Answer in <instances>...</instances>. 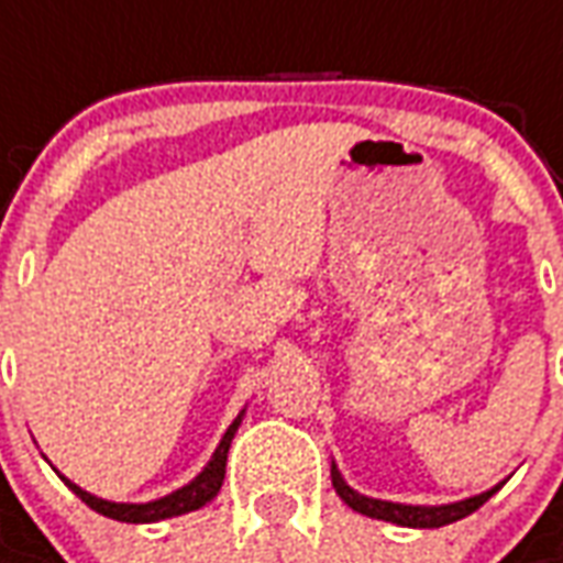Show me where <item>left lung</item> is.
I'll list each match as a JSON object with an SVG mask.
<instances>
[{
    "label": "left lung",
    "instance_id": "obj_1",
    "mask_svg": "<svg viewBox=\"0 0 563 563\" xmlns=\"http://www.w3.org/2000/svg\"><path fill=\"white\" fill-rule=\"evenodd\" d=\"M331 483H334V492L341 495V500L346 507H353L355 512H362L367 519H383L391 521V525H401V528H443V525H452V521L471 516L476 509L483 507L488 497L500 492V485H492L488 492H479V495L464 497V500H455V504H437V507H424V504H395V500H379V497H367L362 492H355L353 485H346V479L338 471V464L331 461Z\"/></svg>",
    "mask_w": 563,
    "mask_h": 563
}]
</instances>
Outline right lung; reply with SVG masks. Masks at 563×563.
Instances as JSON below:
<instances>
[{
  "label": "right lung",
  "instance_id": "add662e5",
  "mask_svg": "<svg viewBox=\"0 0 563 563\" xmlns=\"http://www.w3.org/2000/svg\"><path fill=\"white\" fill-rule=\"evenodd\" d=\"M246 407L241 413L234 416V422L225 428V434H222L220 446L213 449V455L210 461L201 467L196 479H189L186 485H180L177 492L165 497H156V500H147V504H117V500H104V497L90 495L87 488H80L75 485L68 476L59 473V479L75 492V495L87 504L96 512H102L108 519L117 521H129V525H150V521H162V519H172V516H184V512H192V509H201L208 500L217 497V492L222 488V479H225V459H229V446H232L234 434H238V428H241V419H244Z\"/></svg>",
  "mask_w": 563,
  "mask_h": 563
}]
</instances>
